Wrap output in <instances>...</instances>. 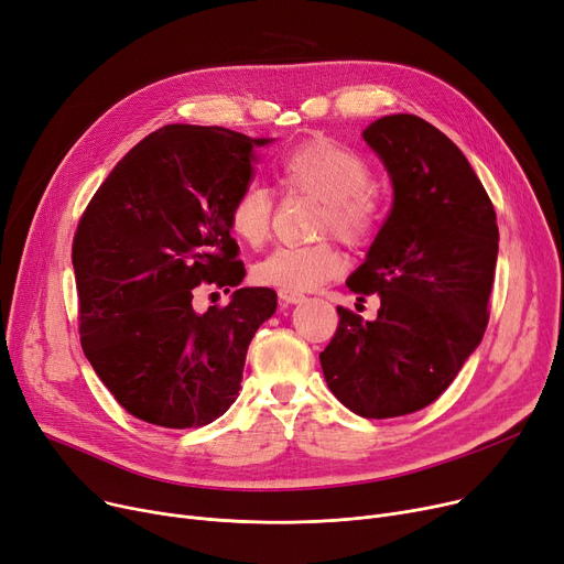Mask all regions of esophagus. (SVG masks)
<instances>
[{"label":"esophagus","mask_w":564,"mask_h":564,"mask_svg":"<svg viewBox=\"0 0 564 564\" xmlns=\"http://www.w3.org/2000/svg\"><path fill=\"white\" fill-rule=\"evenodd\" d=\"M279 300L283 302V304H302L306 297L304 294H300V292H279Z\"/></svg>","instance_id":"34e87169"}]
</instances>
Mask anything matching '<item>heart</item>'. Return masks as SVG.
Returning <instances> with one entry per match:
<instances>
[{
	"label": "heart",
	"mask_w": 564,
	"mask_h": 564,
	"mask_svg": "<svg viewBox=\"0 0 564 564\" xmlns=\"http://www.w3.org/2000/svg\"><path fill=\"white\" fill-rule=\"evenodd\" d=\"M279 185L285 192L322 200L319 232H334L351 247L368 245L383 219V200L370 185L368 162L332 139H311L279 162ZM274 196L262 185H247L228 210V228L237 240L260 247L272 228ZM345 258L332 242L279 247L253 264V281L279 292H308L340 276Z\"/></svg>",
	"instance_id": "obj_1"
}]
</instances>
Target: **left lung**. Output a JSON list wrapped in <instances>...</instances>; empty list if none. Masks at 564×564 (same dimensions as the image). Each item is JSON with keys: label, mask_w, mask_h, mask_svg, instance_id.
Here are the masks:
<instances>
[{"label": "left lung", "mask_w": 564, "mask_h": 564, "mask_svg": "<svg viewBox=\"0 0 564 564\" xmlns=\"http://www.w3.org/2000/svg\"><path fill=\"white\" fill-rule=\"evenodd\" d=\"M364 139L391 175L393 207L347 288L381 306L372 322L338 306L319 364L349 411L395 419L432 404L480 345L498 226L464 153L423 118L383 116Z\"/></svg>", "instance_id": "8db88e82"}]
</instances>
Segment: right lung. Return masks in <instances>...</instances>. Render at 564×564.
<instances>
[{
    "instance_id": "add662e5",
    "label": "right lung",
    "mask_w": 564,
    "mask_h": 564,
    "mask_svg": "<svg viewBox=\"0 0 564 564\" xmlns=\"http://www.w3.org/2000/svg\"><path fill=\"white\" fill-rule=\"evenodd\" d=\"M251 139L226 128L166 126L113 166L77 224L73 267L79 340L109 393L134 419L200 427L240 393L247 349L276 311L272 288H238L196 314L200 283L245 279L228 210L253 177Z\"/></svg>"
}]
</instances>
